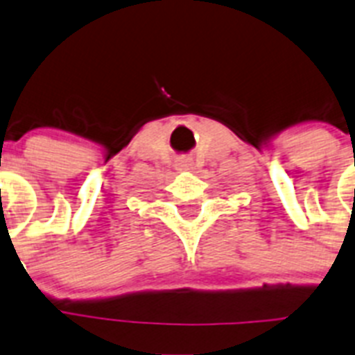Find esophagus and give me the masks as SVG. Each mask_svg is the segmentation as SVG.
Wrapping results in <instances>:
<instances>
[{"label":"esophagus","instance_id":"1","mask_svg":"<svg viewBox=\"0 0 355 355\" xmlns=\"http://www.w3.org/2000/svg\"><path fill=\"white\" fill-rule=\"evenodd\" d=\"M193 158L187 157V155H180V157L175 160V168H177V171H193Z\"/></svg>","mask_w":355,"mask_h":355}]
</instances>
